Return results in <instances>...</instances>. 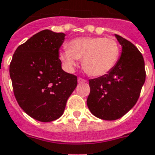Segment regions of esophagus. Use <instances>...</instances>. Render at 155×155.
Returning a JSON list of instances; mask_svg holds the SVG:
<instances>
[{"label": "esophagus", "instance_id": "esophagus-1", "mask_svg": "<svg viewBox=\"0 0 155 155\" xmlns=\"http://www.w3.org/2000/svg\"><path fill=\"white\" fill-rule=\"evenodd\" d=\"M87 82V80L81 78H78V83H84V82Z\"/></svg>", "mask_w": 155, "mask_h": 155}]
</instances>
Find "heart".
<instances>
[{
    "label": "heart",
    "instance_id": "obj_1",
    "mask_svg": "<svg viewBox=\"0 0 155 155\" xmlns=\"http://www.w3.org/2000/svg\"><path fill=\"white\" fill-rule=\"evenodd\" d=\"M120 56V46L116 40L106 38H80L73 39L68 48L60 52V59L69 71L74 69L78 60L88 74L105 75L112 70Z\"/></svg>",
    "mask_w": 155,
    "mask_h": 155
}]
</instances>
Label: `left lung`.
Returning <instances> with one entry per match:
<instances>
[{"label": "left lung", "mask_w": 155, "mask_h": 155, "mask_svg": "<svg viewBox=\"0 0 155 155\" xmlns=\"http://www.w3.org/2000/svg\"><path fill=\"white\" fill-rule=\"evenodd\" d=\"M115 38L122 46L117 63L107 74L89 80L87 106L103 120H116L131 110L145 81L142 54L131 41L117 34Z\"/></svg>", "instance_id": "obj_1"}]
</instances>
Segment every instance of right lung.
I'll use <instances>...</instances> for the list:
<instances>
[{
	"label": "right lung",
	"instance_id": "add662e5",
	"mask_svg": "<svg viewBox=\"0 0 155 155\" xmlns=\"http://www.w3.org/2000/svg\"><path fill=\"white\" fill-rule=\"evenodd\" d=\"M65 34L46 29L16 49L10 76L16 101L36 120L48 123L62 116L78 85L75 75L64 72L59 50Z\"/></svg>",
	"mask_w": 155,
	"mask_h": 155
}]
</instances>
